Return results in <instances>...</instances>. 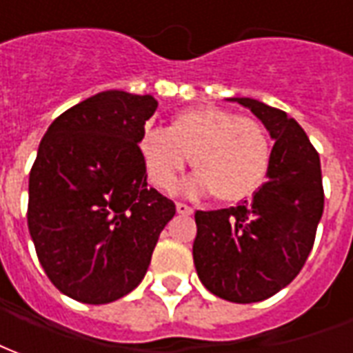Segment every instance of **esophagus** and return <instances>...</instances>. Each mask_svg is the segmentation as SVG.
I'll return each mask as SVG.
<instances>
[{"label":"esophagus","instance_id":"34e87169","mask_svg":"<svg viewBox=\"0 0 353 353\" xmlns=\"http://www.w3.org/2000/svg\"><path fill=\"white\" fill-rule=\"evenodd\" d=\"M176 210H177V213H179V215H190V213L194 211L192 208H190V205H187V203H183V202H177Z\"/></svg>","mask_w":353,"mask_h":353}]
</instances>
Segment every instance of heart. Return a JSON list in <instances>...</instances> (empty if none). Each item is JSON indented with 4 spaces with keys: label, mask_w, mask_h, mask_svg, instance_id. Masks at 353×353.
Instances as JSON below:
<instances>
[{
    "label": "heart",
    "mask_w": 353,
    "mask_h": 353,
    "mask_svg": "<svg viewBox=\"0 0 353 353\" xmlns=\"http://www.w3.org/2000/svg\"><path fill=\"white\" fill-rule=\"evenodd\" d=\"M138 148L155 187L174 192L190 159L196 176L187 183V192H213L223 203L252 196L271 164V142L262 123L219 106L179 112L166 130H145Z\"/></svg>",
    "instance_id": "b5f03b06"
}]
</instances>
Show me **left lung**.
Returning <instances> with one entry per match:
<instances>
[{"label":"left lung","instance_id":"left-lung-1","mask_svg":"<svg viewBox=\"0 0 353 353\" xmlns=\"http://www.w3.org/2000/svg\"><path fill=\"white\" fill-rule=\"evenodd\" d=\"M270 130L268 179L236 208L196 211L192 258L211 294L256 303L288 286L307 262L323 213L320 157L286 112L256 99L234 97Z\"/></svg>","mask_w":353,"mask_h":353}]
</instances>
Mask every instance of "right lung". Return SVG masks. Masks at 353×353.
<instances>
[{
  "instance_id": "add662e5",
  "label": "right lung",
  "mask_w": 353,
  "mask_h": 353,
  "mask_svg": "<svg viewBox=\"0 0 353 353\" xmlns=\"http://www.w3.org/2000/svg\"><path fill=\"white\" fill-rule=\"evenodd\" d=\"M151 95L103 91L56 117L30 172L28 228L44 273L80 303L142 283L176 203L148 187L140 155Z\"/></svg>"
}]
</instances>
